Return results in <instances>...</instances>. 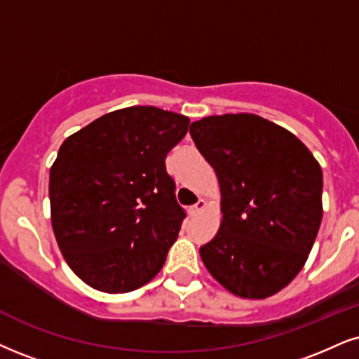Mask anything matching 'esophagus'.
Masks as SVG:
<instances>
[{"label":"esophagus","mask_w":359,"mask_h":359,"mask_svg":"<svg viewBox=\"0 0 359 359\" xmlns=\"http://www.w3.org/2000/svg\"><path fill=\"white\" fill-rule=\"evenodd\" d=\"M205 208H206V201L205 200H200V201L196 203V205L189 208V215H191V216L193 215H198V213H200V211L205 210Z\"/></svg>","instance_id":"obj_1"}]
</instances>
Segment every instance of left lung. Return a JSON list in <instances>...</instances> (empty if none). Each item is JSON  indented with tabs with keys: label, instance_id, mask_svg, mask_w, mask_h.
I'll return each mask as SVG.
<instances>
[{
	"label": "left lung",
	"instance_id": "1",
	"mask_svg": "<svg viewBox=\"0 0 359 359\" xmlns=\"http://www.w3.org/2000/svg\"><path fill=\"white\" fill-rule=\"evenodd\" d=\"M213 166L223 221L200 248L208 271L241 298H268L302 271L321 224L323 172L302 141L256 114L191 123Z\"/></svg>",
	"mask_w": 359,
	"mask_h": 359
}]
</instances>
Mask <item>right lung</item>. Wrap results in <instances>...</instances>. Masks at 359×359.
<instances>
[{"mask_svg": "<svg viewBox=\"0 0 359 359\" xmlns=\"http://www.w3.org/2000/svg\"><path fill=\"white\" fill-rule=\"evenodd\" d=\"M188 126L183 114L131 106L61 144L50 171L53 231L86 285L128 293L163 268L187 218L165 159Z\"/></svg>", "mask_w": 359, "mask_h": 359, "instance_id": "add662e5", "label": "right lung"}]
</instances>
